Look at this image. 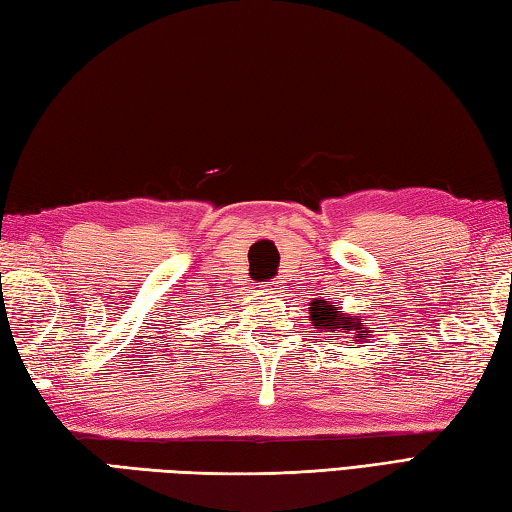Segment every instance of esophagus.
Wrapping results in <instances>:
<instances>
[{
  "mask_svg": "<svg viewBox=\"0 0 512 512\" xmlns=\"http://www.w3.org/2000/svg\"><path fill=\"white\" fill-rule=\"evenodd\" d=\"M265 287H267V289H272V292H276V289H278V283H276V281H269V283H265Z\"/></svg>",
  "mask_w": 512,
  "mask_h": 512,
  "instance_id": "esophagus-1",
  "label": "esophagus"
}]
</instances>
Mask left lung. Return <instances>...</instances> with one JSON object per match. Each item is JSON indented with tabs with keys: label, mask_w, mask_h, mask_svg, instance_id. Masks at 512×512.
Segmentation results:
<instances>
[{
	"label": "left lung",
	"mask_w": 512,
	"mask_h": 512,
	"mask_svg": "<svg viewBox=\"0 0 512 512\" xmlns=\"http://www.w3.org/2000/svg\"><path fill=\"white\" fill-rule=\"evenodd\" d=\"M312 321L318 327V330H327V332H356V339H363L361 332H370L363 327V318H352V316H343L334 310V305L330 301H314L310 307Z\"/></svg>",
	"instance_id": "1"
}]
</instances>
